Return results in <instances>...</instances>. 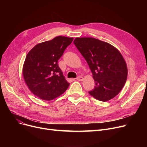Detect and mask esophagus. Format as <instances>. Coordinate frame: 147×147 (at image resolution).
<instances>
[{
  "mask_svg": "<svg viewBox=\"0 0 147 147\" xmlns=\"http://www.w3.org/2000/svg\"><path fill=\"white\" fill-rule=\"evenodd\" d=\"M76 79L78 80V81H83V78L82 76H79V77H78V78H77Z\"/></svg>",
  "mask_w": 147,
  "mask_h": 147,
  "instance_id": "34e87169",
  "label": "esophagus"
}]
</instances>
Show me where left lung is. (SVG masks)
I'll return each mask as SVG.
<instances>
[{
  "mask_svg": "<svg viewBox=\"0 0 147 147\" xmlns=\"http://www.w3.org/2000/svg\"><path fill=\"white\" fill-rule=\"evenodd\" d=\"M73 43L93 74L95 86L89 94L103 102L117 96L127 76V64L120 51L111 44L93 37H76Z\"/></svg>",
  "mask_w": 147,
  "mask_h": 147,
  "instance_id": "1",
  "label": "left lung"
}]
</instances>
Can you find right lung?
I'll list each match as a JSON object with an SVG mask.
<instances>
[{
    "label": "right lung",
    "instance_id": "1",
    "mask_svg": "<svg viewBox=\"0 0 147 147\" xmlns=\"http://www.w3.org/2000/svg\"><path fill=\"white\" fill-rule=\"evenodd\" d=\"M73 40V37L57 36L38 43L27 53L22 67L23 77L30 90L38 98L51 101L68 88L69 83L58 61Z\"/></svg>",
    "mask_w": 147,
    "mask_h": 147
}]
</instances>
